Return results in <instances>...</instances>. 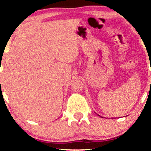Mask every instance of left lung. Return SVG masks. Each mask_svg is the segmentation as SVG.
<instances>
[{
  "instance_id": "left-lung-1",
  "label": "left lung",
  "mask_w": 151,
  "mask_h": 151,
  "mask_svg": "<svg viewBox=\"0 0 151 151\" xmlns=\"http://www.w3.org/2000/svg\"><path fill=\"white\" fill-rule=\"evenodd\" d=\"M99 116H100V115H99ZM101 117H102V116H101Z\"/></svg>"
}]
</instances>
